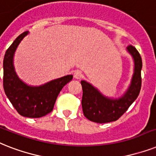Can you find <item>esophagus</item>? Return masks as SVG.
Masks as SVG:
<instances>
[{"instance_id":"1","label":"esophagus","mask_w":156,"mask_h":156,"mask_svg":"<svg viewBox=\"0 0 156 156\" xmlns=\"http://www.w3.org/2000/svg\"><path fill=\"white\" fill-rule=\"evenodd\" d=\"M73 76H74L75 79H80V78L83 76V74H82V72H80V71L77 70V71H75Z\"/></svg>"}]
</instances>
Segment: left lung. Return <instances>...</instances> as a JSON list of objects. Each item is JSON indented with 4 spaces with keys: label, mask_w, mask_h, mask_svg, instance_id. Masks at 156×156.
I'll return each mask as SVG.
<instances>
[{
    "label": "left lung",
    "mask_w": 156,
    "mask_h": 156,
    "mask_svg": "<svg viewBox=\"0 0 156 156\" xmlns=\"http://www.w3.org/2000/svg\"><path fill=\"white\" fill-rule=\"evenodd\" d=\"M126 51L133 58L134 72L130 84L122 95L118 98L105 96L90 83L81 80L83 96L82 109L86 118L98 123H106L118 120L136 100L141 89L142 58L134 46L126 47Z\"/></svg>",
    "instance_id": "left-lung-1"
}]
</instances>
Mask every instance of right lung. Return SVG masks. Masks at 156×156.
<instances>
[{
	"label": "right lung",
	"mask_w": 156,
	"mask_h": 156,
	"mask_svg": "<svg viewBox=\"0 0 156 156\" xmlns=\"http://www.w3.org/2000/svg\"><path fill=\"white\" fill-rule=\"evenodd\" d=\"M28 34L29 31H26L20 34L6 51L3 61V86L7 98L20 115L37 118L53 110L58 93L73 76H64L39 86L29 85L20 79L15 71L13 57L18 45Z\"/></svg>",
	"instance_id": "obj_1"
}]
</instances>
